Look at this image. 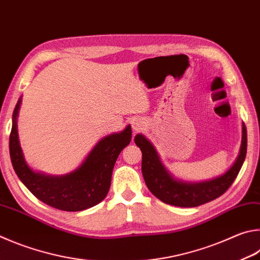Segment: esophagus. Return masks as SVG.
<instances>
[{"instance_id": "1", "label": "esophagus", "mask_w": 260, "mask_h": 260, "mask_svg": "<svg viewBox=\"0 0 260 260\" xmlns=\"http://www.w3.org/2000/svg\"><path fill=\"white\" fill-rule=\"evenodd\" d=\"M132 126H133V129L135 131H141L143 127V121H141L140 119H136L133 122H132Z\"/></svg>"}]
</instances>
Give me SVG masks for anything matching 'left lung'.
<instances>
[{"mask_svg":"<svg viewBox=\"0 0 260 260\" xmlns=\"http://www.w3.org/2000/svg\"><path fill=\"white\" fill-rule=\"evenodd\" d=\"M135 144L142 151V174L146 186L154 197L167 205L192 208L212 201L229 190L241 169L247 154V128L242 125V144L237 161L224 175L201 183L174 179L160 162L153 145L143 135L135 136Z\"/></svg>","mask_w":260,"mask_h":260,"instance_id":"obj_1","label":"left lung"}]
</instances>
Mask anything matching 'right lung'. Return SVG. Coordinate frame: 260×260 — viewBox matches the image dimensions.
<instances>
[{
    "label": "right lung",
    "instance_id": "obj_1",
    "mask_svg": "<svg viewBox=\"0 0 260 260\" xmlns=\"http://www.w3.org/2000/svg\"><path fill=\"white\" fill-rule=\"evenodd\" d=\"M20 101L13 111L9 141L12 166L20 181L37 199L60 210L81 211L101 202L110 188L118 155L132 140L131 126L120 133L103 138L75 172L64 176H46L32 172L23 160L17 132Z\"/></svg>",
    "mask_w": 260,
    "mask_h": 260
}]
</instances>
